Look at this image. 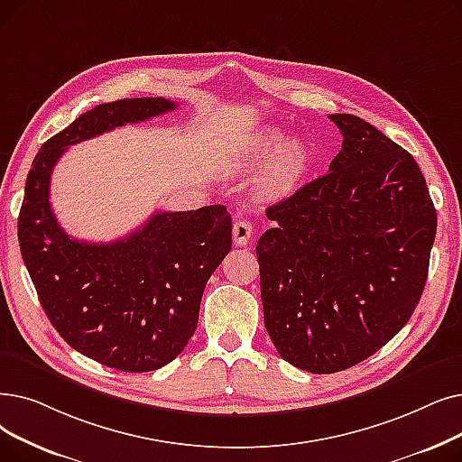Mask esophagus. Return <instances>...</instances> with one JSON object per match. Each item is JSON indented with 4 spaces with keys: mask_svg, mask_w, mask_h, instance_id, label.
<instances>
[{
    "mask_svg": "<svg viewBox=\"0 0 462 462\" xmlns=\"http://www.w3.org/2000/svg\"><path fill=\"white\" fill-rule=\"evenodd\" d=\"M232 236H234L236 245H239V247L247 245L251 236H253V225L249 223V220H237V223H234Z\"/></svg>",
    "mask_w": 462,
    "mask_h": 462,
    "instance_id": "obj_1",
    "label": "esophagus"
}]
</instances>
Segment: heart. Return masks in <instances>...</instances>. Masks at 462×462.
<instances>
[{
	"label": "heart",
	"instance_id": "1",
	"mask_svg": "<svg viewBox=\"0 0 462 462\" xmlns=\"http://www.w3.org/2000/svg\"><path fill=\"white\" fill-rule=\"evenodd\" d=\"M283 139L285 137L279 130L268 128L258 134L245 152L244 162L249 166L264 162L266 158L275 154L263 177L258 179L256 190L263 198L273 199L289 194L308 168L306 147L300 142L283 143Z\"/></svg>",
	"mask_w": 462,
	"mask_h": 462
}]
</instances>
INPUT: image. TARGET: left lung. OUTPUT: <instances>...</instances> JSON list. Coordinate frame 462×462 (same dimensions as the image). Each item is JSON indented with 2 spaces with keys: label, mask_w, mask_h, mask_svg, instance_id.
Masks as SVG:
<instances>
[{
  "label": "left lung",
  "mask_w": 462,
  "mask_h": 462,
  "mask_svg": "<svg viewBox=\"0 0 462 462\" xmlns=\"http://www.w3.org/2000/svg\"><path fill=\"white\" fill-rule=\"evenodd\" d=\"M328 173L266 209L258 239L264 325L311 374L351 368L402 328L423 294L436 209L413 156L355 115Z\"/></svg>",
  "instance_id": "8db88e82"
}]
</instances>
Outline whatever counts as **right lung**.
I'll return each instance as SVG.
<instances>
[{
	"instance_id": "add662e5",
	"label": "right lung",
	"mask_w": 462,
	"mask_h": 462,
	"mask_svg": "<svg viewBox=\"0 0 462 462\" xmlns=\"http://www.w3.org/2000/svg\"><path fill=\"white\" fill-rule=\"evenodd\" d=\"M125 97L83 113L35 154L18 215V244L52 327L79 353L123 372L166 366L192 337L208 279L232 247L225 206L156 211L111 244L69 237L51 208V173L69 145L175 109Z\"/></svg>"
}]
</instances>
